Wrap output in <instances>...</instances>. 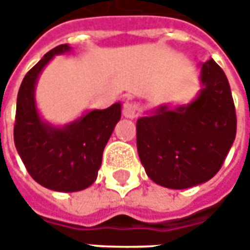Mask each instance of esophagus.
Returning <instances> with one entry per match:
<instances>
[{
  "label": "esophagus",
  "instance_id": "34e87169",
  "mask_svg": "<svg viewBox=\"0 0 250 250\" xmlns=\"http://www.w3.org/2000/svg\"><path fill=\"white\" fill-rule=\"evenodd\" d=\"M122 114L125 118H129V120L136 118L138 117V105L132 100H126L122 105Z\"/></svg>",
  "mask_w": 250,
  "mask_h": 250
}]
</instances>
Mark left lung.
I'll list each match as a JSON object with an SVG mask.
<instances>
[{"instance_id": "obj_1", "label": "left lung", "mask_w": 250, "mask_h": 250, "mask_svg": "<svg viewBox=\"0 0 250 250\" xmlns=\"http://www.w3.org/2000/svg\"><path fill=\"white\" fill-rule=\"evenodd\" d=\"M197 96L188 104H161L136 122V143L147 177L169 189H187L216 175L236 135V115L224 71L200 63Z\"/></svg>"}]
</instances>
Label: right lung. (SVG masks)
I'll use <instances>...</instances> for the list:
<instances>
[{"label": "right lung", "mask_w": 250, "mask_h": 250, "mask_svg": "<svg viewBox=\"0 0 250 250\" xmlns=\"http://www.w3.org/2000/svg\"><path fill=\"white\" fill-rule=\"evenodd\" d=\"M61 44L44 55L26 73L18 93L14 140L30 177L57 192H78L96 181L103 151L117 122L121 103L105 110H87L72 122L57 126L42 118L36 103V84L55 55L68 54Z\"/></svg>", "instance_id": "obj_1"}]
</instances>
